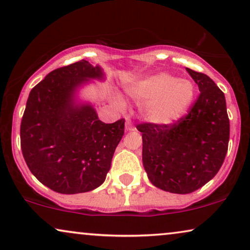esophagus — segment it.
<instances>
[{
  "instance_id": "1",
  "label": "esophagus",
  "mask_w": 250,
  "mask_h": 250,
  "mask_svg": "<svg viewBox=\"0 0 250 250\" xmlns=\"http://www.w3.org/2000/svg\"><path fill=\"white\" fill-rule=\"evenodd\" d=\"M125 128L127 129V131H134L135 129V126L133 125V123L129 121V119H126L125 122Z\"/></svg>"
}]
</instances>
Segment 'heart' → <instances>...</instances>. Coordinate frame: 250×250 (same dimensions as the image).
Listing matches in <instances>:
<instances>
[{
    "label": "heart",
    "instance_id": "b5f03b06",
    "mask_svg": "<svg viewBox=\"0 0 250 250\" xmlns=\"http://www.w3.org/2000/svg\"><path fill=\"white\" fill-rule=\"evenodd\" d=\"M126 91L140 104L142 117L158 126L179 122L189 110L196 94L192 82L168 73L152 74L133 82ZM115 102L119 108L125 107V101L119 95L115 97Z\"/></svg>",
    "mask_w": 250,
    "mask_h": 250
}]
</instances>
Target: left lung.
Instances as JSON below:
<instances>
[{
  "instance_id": "obj_1",
  "label": "left lung",
  "mask_w": 250,
  "mask_h": 250,
  "mask_svg": "<svg viewBox=\"0 0 250 250\" xmlns=\"http://www.w3.org/2000/svg\"><path fill=\"white\" fill-rule=\"evenodd\" d=\"M187 71L200 91L189 114L169 126H136L142 133V162L150 182L180 194L193 192L216 175L230 138L224 93L207 75Z\"/></svg>"
}]
</instances>
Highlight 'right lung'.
<instances>
[{
	"label": "right lung",
	"instance_id": "add662e5",
	"mask_svg": "<svg viewBox=\"0 0 250 250\" xmlns=\"http://www.w3.org/2000/svg\"><path fill=\"white\" fill-rule=\"evenodd\" d=\"M100 66L86 60L58 68L30 91L20 125L28 168L56 192L92 191L104 182L124 135V119L105 124L93 105L77 100L92 80L104 81Z\"/></svg>",
	"mask_w": 250,
	"mask_h": 250
}]
</instances>
